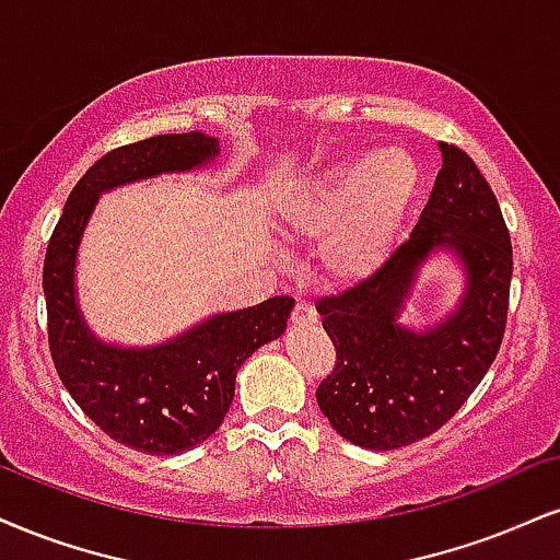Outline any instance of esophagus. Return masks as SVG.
Here are the masks:
<instances>
[{
    "label": "esophagus",
    "mask_w": 560,
    "mask_h": 560,
    "mask_svg": "<svg viewBox=\"0 0 560 560\" xmlns=\"http://www.w3.org/2000/svg\"><path fill=\"white\" fill-rule=\"evenodd\" d=\"M292 323L294 326H315L318 323V313L310 302H298L292 310Z\"/></svg>",
    "instance_id": "34e87169"
}]
</instances>
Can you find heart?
Segmentation results:
<instances>
[{"label":"heart","mask_w":560,"mask_h":560,"mask_svg":"<svg viewBox=\"0 0 560 560\" xmlns=\"http://www.w3.org/2000/svg\"><path fill=\"white\" fill-rule=\"evenodd\" d=\"M420 192V166L404 151L334 161L289 195L287 237L323 242V268L336 281L373 273Z\"/></svg>","instance_id":"1"}]
</instances>
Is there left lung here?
Instances as JSON below:
<instances>
[{
    "label": "left lung",
    "instance_id": "1",
    "mask_svg": "<svg viewBox=\"0 0 560 560\" xmlns=\"http://www.w3.org/2000/svg\"><path fill=\"white\" fill-rule=\"evenodd\" d=\"M441 151L409 240L368 279L315 305L336 349L315 399L336 433L362 448H401L446 425L480 386L506 331L514 253L501 206L462 148L441 143ZM435 246L460 255L468 292L446 322L415 335L398 326V313Z\"/></svg>",
    "mask_w": 560,
    "mask_h": 560
}]
</instances>
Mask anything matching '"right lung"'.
Instances as JSON below:
<instances>
[{
	"mask_svg": "<svg viewBox=\"0 0 560 560\" xmlns=\"http://www.w3.org/2000/svg\"><path fill=\"white\" fill-rule=\"evenodd\" d=\"M219 153L203 132L153 135L104 153L88 170L54 226L44 258L49 352L65 388L106 435L135 451L174 456L211 438L232 407L234 381L255 349L279 339L292 298L213 315L153 349L101 345L75 305V253L98 195L161 172H187Z\"/></svg>",
	"mask_w": 560,
	"mask_h": 560,
	"instance_id": "add662e5",
	"label": "right lung"
}]
</instances>
